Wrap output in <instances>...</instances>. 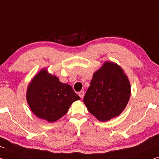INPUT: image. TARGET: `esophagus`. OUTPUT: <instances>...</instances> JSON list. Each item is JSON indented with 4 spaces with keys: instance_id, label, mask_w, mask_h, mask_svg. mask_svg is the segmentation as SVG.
<instances>
[{
    "instance_id": "obj_1",
    "label": "esophagus",
    "mask_w": 159,
    "mask_h": 159,
    "mask_svg": "<svg viewBox=\"0 0 159 159\" xmlns=\"http://www.w3.org/2000/svg\"><path fill=\"white\" fill-rule=\"evenodd\" d=\"M79 95L80 97V98H81V99H82V98L84 97V92L83 91V90H81V91H80L79 93Z\"/></svg>"
}]
</instances>
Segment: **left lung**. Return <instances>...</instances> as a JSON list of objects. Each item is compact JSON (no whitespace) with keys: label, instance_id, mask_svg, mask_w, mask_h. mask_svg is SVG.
I'll use <instances>...</instances> for the list:
<instances>
[{"label":"left lung","instance_id":"left-lung-1","mask_svg":"<svg viewBox=\"0 0 159 159\" xmlns=\"http://www.w3.org/2000/svg\"><path fill=\"white\" fill-rule=\"evenodd\" d=\"M129 80L119 65L105 61L93 75L84 102L96 119L107 122L119 116L129 102Z\"/></svg>","mask_w":159,"mask_h":159}]
</instances>
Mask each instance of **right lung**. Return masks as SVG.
<instances>
[{
    "label": "right lung",
    "instance_id": "add662e5",
    "mask_svg": "<svg viewBox=\"0 0 159 159\" xmlns=\"http://www.w3.org/2000/svg\"><path fill=\"white\" fill-rule=\"evenodd\" d=\"M27 101L32 112L40 119L56 122L69 110L73 102L80 100L69 84L60 82L56 75L42 69L27 87Z\"/></svg>",
    "mask_w": 159,
    "mask_h": 159
}]
</instances>
